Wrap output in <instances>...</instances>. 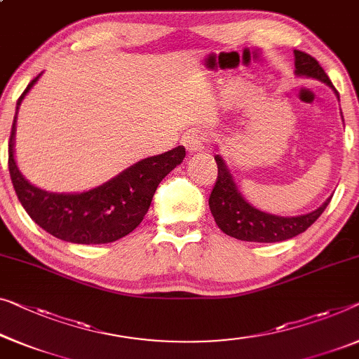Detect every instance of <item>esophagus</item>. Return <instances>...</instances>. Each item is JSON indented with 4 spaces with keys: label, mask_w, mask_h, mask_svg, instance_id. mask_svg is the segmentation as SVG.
I'll list each match as a JSON object with an SVG mask.
<instances>
[{
    "label": "esophagus",
    "mask_w": 359,
    "mask_h": 359,
    "mask_svg": "<svg viewBox=\"0 0 359 359\" xmlns=\"http://www.w3.org/2000/svg\"><path fill=\"white\" fill-rule=\"evenodd\" d=\"M182 145L187 148V151H201L205 148V133L198 128H190L182 135Z\"/></svg>",
    "instance_id": "obj_1"
}]
</instances>
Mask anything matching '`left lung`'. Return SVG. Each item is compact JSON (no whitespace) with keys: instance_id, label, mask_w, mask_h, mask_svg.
I'll use <instances>...</instances> for the list:
<instances>
[{"instance_id":"left-lung-1","label":"left lung","mask_w":359,"mask_h":359,"mask_svg":"<svg viewBox=\"0 0 359 359\" xmlns=\"http://www.w3.org/2000/svg\"><path fill=\"white\" fill-rule=\"evenodd\" d=\"M293 55H295L297 76H306L327 83L339 98V92L330 82L327 74L324 72V69L313 56L298 50L293 51ZM214 159L217 163V180L210 196L211 214L217 227L224 233L237 240H243V242L274 243L297 237L298 233L304 232L311 224L316 222V219L324 212L330 203V198H327L324 205L319 206L316 211L303 214V216L283 217L259 211L255 206H251L240 194L224 159L219 154H216Z\"/></svg>"}]
</instances>
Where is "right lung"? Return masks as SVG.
<instances>
[{
  "mask_svg": "<svg viewBox=\"0 0 359 359\" xmlns=\"http://www.w3.org/2000/svg\"><path fill=\"white\" fill-rule=\"evenodd\" d=\"M41 74L27 85L15 106L8 149V165L15 195L32 221L64 242L100 245L116 242L130 233L143 221L153 195L161 182L185 158L177 147L158 156L145 158L106 184L82 194H53L32 185L15 164V117L24 96Z\"/></svg>",
  "mask_w": 359,
  "mask_h": 359,
  "instance_id": "1",
  "label": "right lung"
}]
</instances>
